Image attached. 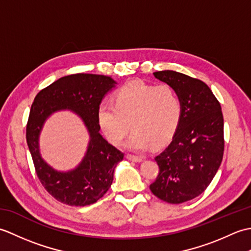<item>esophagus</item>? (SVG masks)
<instances>
[{"mask_svg": "<svg viewBox=\"0 0 251 251\" xmlns=\"http://www.w3.org/2000/svg\"><path fill=\"white\" fill-rule=\"evenodd\" d=\"M127 158H128L129 161H132V162H137V163L142 162V157H141V156L131 155V154H128V155H127Z\"/></svg>", "mask_w": 251, "mask_h": 251, "instance_id": "obj_1", "label": "esophagus"}]
</instances>
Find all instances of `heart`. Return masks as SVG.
<instances>
[{"instance_id":"b5f03b06","label":"heart","mask_w":251,"mask_h":251,"mask_svg":"<svg viewBox=\"0 0 251 251\" xmlns=\"http://www.w3.org/2000/svg\"><path fill=\"white\" fill-rule=\"evenodd\" d=\"M182 100L168 84L154 85L132 81L114 94V103L102 101L97 108V123L110 143L120 145L131 127L134 128L125 147L145 150L162 146L177 130L182 117Z\"/></svg>"}]
</instances>
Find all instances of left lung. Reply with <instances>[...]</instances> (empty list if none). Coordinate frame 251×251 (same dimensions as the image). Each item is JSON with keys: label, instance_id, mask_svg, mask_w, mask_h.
<instances>
[{"label": "left lung", "instance_id": "8db88e82", "mask_svg": "<svg viewBox=\"0 0 251 251\" xmlns=\"http://www.w3.org/2000/svg\"><path fill=\"white\" fill-rule=\"evenodd\" d=\"M173 86L183 111L172 142L155 157L159 167L152 193L170 204H181L204 192L219 169L225 139L221 105L207 85L172 70L154 72Z\"/></svg>", "mask_w": 251, "mask_h": 251}]
</instances>
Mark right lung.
I'll list each match as a JSON object with an SVG mask.
<instances>
[{
  "mask_svg": "<svg viewBox=\"0 0 251 251\" xmlns=\"http://www.w3.org/2000/svg\"><path fill=\"white\" fill-rule=\"evenodd\" d=\"M116 84L110 76L72 74L42 89L31 105L26 143L36 175L46 191L63 204L92 205L106 193L113 182L114 169L124 154L101 136L97 108ZM59 110H71L77 115L90 135L88 150L81 163L68 172L52 169L39 152V135L45 122Z\"/></svg>",
  "mask_w": 251,
  "mask_h": 251,
  "instance_id": "add662e5",
  "label": "right lung"
}]
</instances>
